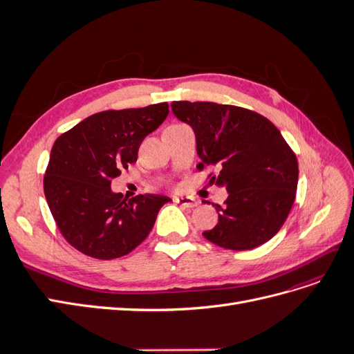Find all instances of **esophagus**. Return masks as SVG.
<instances>
[{
    "instance_id": "1",
    "label": "esophagus",
    "mask_w": 354,
    "mask_h": 354,
    "mask_svg": "<svg viewBox=\"0 0 354 354\" xmlns=\"http://www.w3.org/2000/svg\"><path fill=\"white\" fill-rule=\"evenodd\" d=\"M174 202L178 203V205H181V207H185V208H194V207L198 205L196 199L189 198V196H176Z\"/></svg>"
}]
</instances>
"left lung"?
Returning <instances> with one entry per match:
<instances>
[{
	"mask_svg": "<svg viewBox=\"0 0 354 354\" xmlns=\"http://www.w3.org/2000/svg\"><path fill=\"white\" fill-rule=\"evenodd\" d=\"M171 109L195 133L198 168L218 165L209 183L229 192L226 205L212 203L218 223L203 238L233 251L270 241L292 208L298 185L297 158L281 131L263 115L232 104L173 102Z\"/></svg>",
	"mask_w": 354,
	"mask_h": 354,
	"instance_id": "obj_1",
	"label": "left lung"
}]
</instances>
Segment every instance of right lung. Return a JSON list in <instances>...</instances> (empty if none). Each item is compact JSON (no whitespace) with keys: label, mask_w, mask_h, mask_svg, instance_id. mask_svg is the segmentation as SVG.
Listing matches in <instances>:
<instances>
[{"label":"right lung","mask_w":354,"mask_h":354,"mask_svg":"<svg viewBox=\"0 0 354 354\" xmlns=\"http://www.w3.org/2000/svg\"><path fill=\"white\" fill-rule=\"evenodd\" d=\"M168 103L94 113L62 134L50 152L44 195L60 233L73 248L99 260L131 252L151 233L162 195L127 201L111 180L136 162L147 134L168 116Z\"/></svg>","instance_id":"obj_1"}]
</instances>
